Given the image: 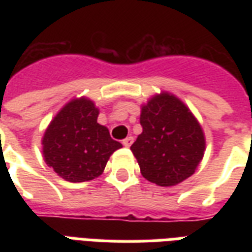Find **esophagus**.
Returning <instances> with one entry per match:
<instances>
[{"instance_id": "esophagus-1", "label": "esophagus", "mask_w": 252, "mask_h": 252, "mask_svg": "<svg viewBox=\"0 0 252 252\" xmlns=\"http://www.w3.org/2000/svg\"><path fill=\"white\" fill-rule=\"evenodd\" d=\"M132 143H133V137L128 136L123 140V146H124V147H131Z\"/></svg>"}]
</instances>
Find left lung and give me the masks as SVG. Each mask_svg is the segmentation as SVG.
<instances>
[{
  "mask_svg": "<svg viewBox=\"0 0 252 252\" xmlns=\"http://www.w3.org/2000/svg\"><path fill=\"white\" fill-rule=\"evenodd\" d=\"M143 132L131 150L140 173L159 186L189 178L205 151V136L189 108L170 93L157 94L142 106Z\"/></svg>",
  "mask_w": 252,
  "mask_h": 252,
  "instance_id": "8db88e82",
  "label": "left lung"
}]
</instances>
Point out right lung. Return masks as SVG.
I'll return each mask as SVG.
<instances>
[{
  "mask_svg": "<svg viewBox=\"0 0 252 252\" xmlns=\"http://www.w3.org/2000/svg\"><path fill=\"white\" fill-rule=\"evenodd\" d=\"M92 99L74 98L58 112L41 140L46 163L68 182L92 181L102 174L109 157L121 148L108 128L97 123Z\"/></svg>",
  "mask_w": 252,
  "mask_h": 252,
  "instance_id": "add662e5",
  "label": "right lung"
}]
</instances>
